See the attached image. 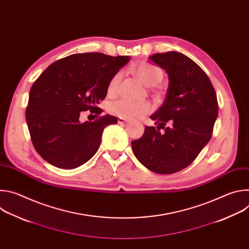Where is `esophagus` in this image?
I'll use <instances>...</instances> for the list:
<instances>
[{
	"instance_id": "esophagus-1",
	"label": "esophagus",
	"mask_w": 249,
	"mask_h": 249,
	"mask_svg": "<svg viewBox=\"0 0 249 249\" xmlns=\"http://www.w3.org/2000/svg\"><path fill=\"white\" fill-rule=\"evenodd\" d=\"M127 120L125 118H118V123L119 124H123V123H126Z\"/></svg>"
}]
</instances>
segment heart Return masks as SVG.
<instances>
[{
	"label": "heart",
	"instance_id": "1",
	"mask_svg": "<svg viewBox=\"0 0 249 249\" xmlns=\"http://www.w3.org/2000/svg\"><path fill=\"white\" fill-rule=\"evenodd\" d=\"M138 79L149 87H154L160 84L163 78L162 70L149 62H142L133 68ZM121 72L116 73L109 82L108 93L113 94L117 90L119 82L121 80ZM108 110L120 118H136L149 113L152 110V106L146 101H133L126 98L115 100L109 104Z\"/></svg>",
	"mask_w": 249,
	"mask_h": 249
}]
</instances>
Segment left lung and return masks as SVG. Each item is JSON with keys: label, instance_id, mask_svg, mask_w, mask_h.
Here are the masks:
<instances>
[{"label": "left lung", "instance_id": "8db88e82", "mask_svg": "<svg viewBox=\"0 0 249 249\" xmlns=\"http://www.w3.org/2000/svg\"><path fill=\"white\" fill-rule=\"evenodd\" d=\"M149 60L168 76L166 96L151 115L157 127L131 143L148 169L170 174L187 167L209 143L218 117L216 91L204 71L182 53H157Z\"/></svg>", "mask_w": 249, "mask_h": 249}]
</instances>
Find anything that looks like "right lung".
<instances>
[{
  "instance_id": "right-lung-1",
  "label": "right lung",
  "mask_w": 249,
  "mask_h": 249,
  "mask_svg": "<svg viewBox=\"0 0 249 249\" xmlns=\"http://www.w3.org/2000/svg\"><path fill=\"white\" fill-rule=\"evenodd\" d=\"M130 60L102 53L73 54L51 64L32 85L25 118L34 149L50 164L73 169L97 152L104 128L117 118L106 114L82 123V111L100 114L96 104L112 77Z\"/></svg>"
}]
</instances>
